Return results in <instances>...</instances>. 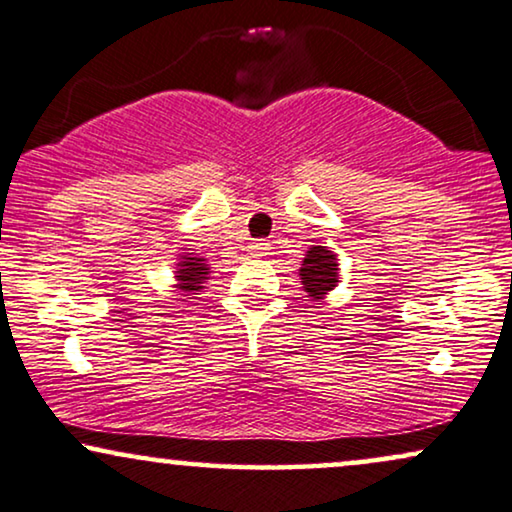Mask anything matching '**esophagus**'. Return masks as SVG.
<instances>
[{"label":"esophagus","instance_id":"1","mask_svg":"<svg viewBox=\"0 0 512 512\" xmlns=\"http://www.w3.org/2000/svg\"><path fill=\"white\" fill-rule=\"evenodd\" d=\"M250 255H255V257H262V255H267V250H269V243L267 241H250Z\"/></svg>","mask_w":512,"mask_h":512}]
</instances>
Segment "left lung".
Segmentation results:
<instances>
[{
    "label": "left lung",
    "instance_id": "8db88e82",
    "mask_svg": "<svg viewBox=\"0 0 512 512\" xmlns=\"http://www.w3.org/2000/svg\"><path fill=\"white\" fill-rule=\"evenodd\" d=\"M300 278L307 297L319 302L323 300V295H326L328 290L338 286V260H335V255L328 248L314 245V248L307 252V257H304Z\"/></svg>",
    "mask_w": 512,
    "mask_h": 512
}]
</instances>
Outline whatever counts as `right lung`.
I'll use <instances>...</instances> for the list:
<instances>
[{
    "label": "right lung",
    "instance_id": "right-lung-1",
    "mask_svg": "<svg viewBox=\"0 0 512 512\" xmlns=\"http://www.w3.org/2000/svg\"><path fill=\"white\" fill-rule=\"evenodd\" d=\"M205 260L191 255H181L177 278L181 281V290H186V295H198L196 290L203 288V281L208 278V264Z\"/></svg>",
    "mask_w": 512,
    "mask_h": 512
}]
</instances>
